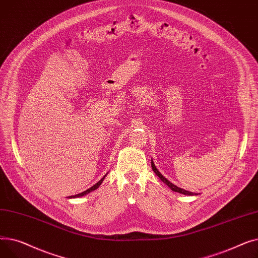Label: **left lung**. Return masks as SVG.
Here are the masks:
<instances>
[{
  "instance_id": "obj_1",
  "label": "left lung",
  "mask_w": 258,
  "mask_h": 258,
  "mask_svg": "<svg viewBox=\"0 0 258 258\" xmlns=\"http://www.w3.org/2000/svg\"><path fill=\"white\" fill-rule=\"evenodd\" d=\"M152 168H153L154 172L160 178V180H161L162 182H163L164 184H166V185L171 189L172 191L179 192V194H182V195H185V196H198V194H194V192H190V191H187V190H185V189L180 188V187H178V186H175L174 184H172L171 182H169L165 177H163V174H162V173L157 169V167H156V165H155V163H154L153 159H152Z\"/></svg>"
}]
</instances>
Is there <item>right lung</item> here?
Masks as SVG:
<instances>
[{"label": "right lung", "mask_w": 258, "mask_h": 258, "mask_svg": "<svg viewBox=\"0 0 258 258\" xmlns=\"http://www.w3.org/2000/svg\"><path fill=\"white\" fill-rule=\"evenodd\" d=\"M107 174V173H106ZM106 174L104 175V177L99 181V182H97L96 184L95 185H93L91 188H89V189H87V190H85L84 192H80V194H78V195H75V196H71V197H68V198H70V199H75V198H80V197H84V196H86V195H88V194H90V192H92V191H94V190H96V189L101 185V183L103 182V180H104V178L106 177Z\"/></svg>", "instance_id": "right-lung-1"}]
</instances>
